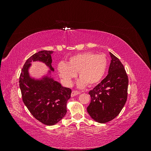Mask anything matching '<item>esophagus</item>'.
I'll return each mask as SVG.
<instances>
[{"label":"esophagus","instance_id":"obj_1","mask_svg":"<svg viewBox=\"0 0 151 151\" xmlns=\"http://www.w3.org/2000/svg\"><path fill=\"white\" fill-rule=\"evenodd\" d=\"M81 94V92H79V91H72V92L71 93V96L72 97H74V96H76L78 95V94Z\"/></svg>","mask_w":151,"mask_h":151}]
</instances>
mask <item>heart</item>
I'll return each mask as SVG.
<instances>
[{
    "mask_svg": "<svg viewBox=\"0 0 151 151\" xmlns=\"http://www.w3.org/2000/svg\"><path fill=\"white\" fill-rule=\"evenodd\" d=\"M108 65L104 55H96L92 52L76 54L68 58L67 63L60 62L57 65L59 76L67 86L72 84V80L79 72V88L87 84L92 86L101 81Z\"/></svg>",
    "mask_w": 151,
    "mask_h": 151,
    "instance_id": "b5f03b06",
    "label": "heart"
}]
</instances>
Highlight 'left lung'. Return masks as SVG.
Segmentation results:
<instances>
[{"instance_id":"left-lung-1","label":"left lung","mask_w":151,"mask_h":151,"mask_svg":"<svg viewBox=\"0 0 151 151\" xmlns=\"http://www.w3.org/2000/svg\"><path fill=\"white\" fill-rule=\"evenodd\" d=\"M108 74L89 92L91 101L87 108L92 119L100 123L109 122L120 113L127 101L128 76L122 62L109 52Z\"/></svg>"}]
</instances>
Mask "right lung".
Instances as JSON below:
<instances>
[{
	"mask_svg": "<svg viewBox=\"0 0 151 151\" xmlns=\"http://www.w3.org/2000/svg\"><path fill=\"white\" fill-rule=\"evenodd\" d=\"M53 51L42 50L33 55L25 62L19 77V87L22 101L36 120L51 126L57 124L67 113V102L72 90L61 85L52 76L51 55ZM40 61L49 68L46 74L39 78L31 76L29 70L31 63Z\"/></svg>",
	"mask_w": 151,
	"mask_h": 151,
	"instance_id": "1",
	"label": "right lung"
}]
</instances>
